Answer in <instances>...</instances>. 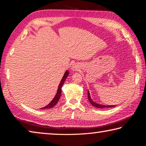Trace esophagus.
Segmentation results:
<instances>
[{
  "instance_id": "34e87169",
  "label": "esophagus",
  "mask_w": 146,
  "mask_h": 146,
  "mask_svg": "<svg viewBox=\"0 0 146 146\" xmlns=\"http://www.w3.org/2000/svg\"><path fill=\"white\" fill-rule=\"evenodd\" d=\"M73 70H74V69H75V67H73Z\"/></svg>"
}]
</instances>
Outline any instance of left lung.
<instances>
[{
  "label": "left lung",
  "mask_w": 146,
  "mask_h": 146,
  "mask_svg": "<svg viewBox=\"0 0 146 146\" xmlns=\"http://www.w3.org/2000/svg\"><path fill=\"white\" fill-rule=\"evenodd\" d=\"M88 100L90 101V102L92 104L93 106H95L96 108H111L113 107L114 106H104V105H101V104H98L97 103H95L91 99V97H90V93H88Z\"/></svg>",
  "instance_id": "obj_1"
}]
</instances>
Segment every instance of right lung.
Masks as SVG:
<instances>
[{"label":"right lung","instance_id":"1","mask_svg":"<svg viewBox=\"0 0 146 146\" xmlns=\"http://www.w3.org/2000/svg\"><path fill=\"white\" fill-rule=\"evenodd\" d=\"M69 75V71H66L65 73H64V75L62 77V79L61 80V82H60V84L58 86V91H57V93H56L55 97H54L53 99L52 100V101L49 104L48 106H46V107L42 108L41 109H46V108H51L52 107H54L56 104V103L58 102V100L60 99V96H61V92H62V86L63 84L65 82L66 78H67V76Z\"/></svg>","mask_w":146,"mask_h":146}]
</instances>
